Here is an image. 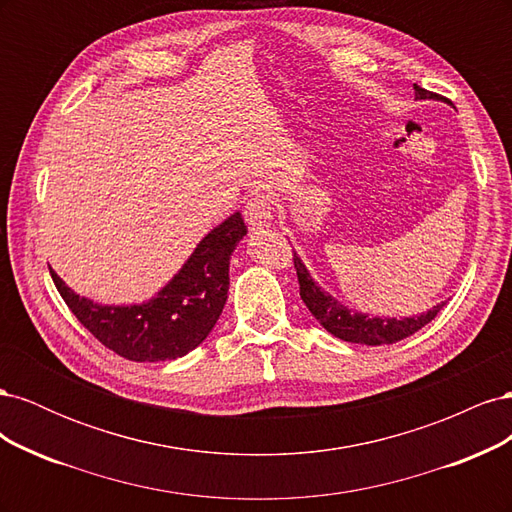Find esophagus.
<instances>
[{"label":"esophagus","instance_id":"esophagus-1","mask_svg":"<svg viewBox=\"0 0 512 512\" xmlns=\"http://www.w3.org/2000/svg\"><path fill=\"white\" fill-rule=\"evenodd\" d=\"M243 218L252 230L265 228L273 220V200L269 194L258 192L250 200H247V207L243 211Z\"/></svg>","mask_w":512,"mask_h":512}]
</instances>
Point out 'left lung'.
I'll return each instance as SVG.
<instances>
[{"instance_id":"8db88e82","label":"left lung","mask_w":512,"mask_h":512,"mask_svg":"<svg viewBox=\"0 0 512 512\" xmlns=\"http://www.w3.org/2000/svg\"><path fill=\"white\" fill-rule=\"evenodd\" d=\"M414 91H416V100L436 98L433 91H427L418 85H414ZM292 260H294V269H297L303 303L324 329H327L331 335L344 339V342L365 344V346L401 342V339H406L418 329H423L425 324L436 318L440 309L444 307V303H438L436 307L429 309L427 314L412 316V318H376V316L371 318L369 314L350 312L348 307H344L337 299H333L329 292H324L312 280V275L307 273L305 265L297 254H294Z\"/></svg>"}]
</instances>
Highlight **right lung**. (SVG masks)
<instances>
[{"label":"right lung","instance_id":"right-lung-1","mask_svg":"<svg viewBox=\"0 0 512 512\" xmlns=\"http://www.w3.org/2000/svg\"><path fill=\"white\" fill-rule=\"evenodd\" d=\"M247 226L230 215L198 243L183 269L141 305H98L74 294L51 269L53 282L70 312L102 346L128 361L156 363L188 354L211 333L228 297L230 254Z\"/></svg>","mask_w":512,"mask_h":512}]
</instances>
